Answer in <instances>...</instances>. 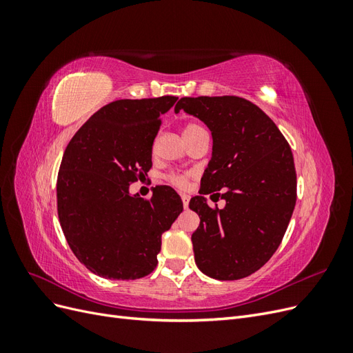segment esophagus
I'll use <instances>...</instances> for the list:
<instances>
[{"label": "esophagus", "mask_w": 353, "mask_h": 353, "mask_svg": "<svg viewBox=\"0 0 353 353\" xmlns=\"http://www.w3.org/2000/svg\"><path fill=\"white\" fill-rule=\"evenodd\" d=\"M181 199H183V205L187 209L188 208V203H190V196L188 194H181Z\"/></svg>", "instance_id": "esophagus-1"}]
</instances>
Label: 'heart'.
Segmentation results:
<instances>
[{"instance_id": "1", "label": "heart", "mask_w": 353, "mask_h": 353, "mask_svg": "<svg viewBox=\"0 0 353 353\" xmlns=\"http://www.w3.org/2000/svg\"><path fill=\"white\" fill-rule=\"evenodd\" d=\"M183 132H184V137H185V140L188 143V141L193 140V138H196L197 135L206 132V131L203 130V126H200L199 123L188 122V123L184 125ZM188 178H190V174L175 172V170H174V172H169V174L165 175V179L168 181V183L172 184L174 187H178V188H185L187 184H188Z\"/></svg>"}]
</instances>
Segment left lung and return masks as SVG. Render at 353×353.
<instances>
[{
    "label": "left lung",
    "mask_w": 353,
    "mask_h": 353,
    "mask_svg": "<svg viewBox=\"0 0 353 353\" xmlns=\"http://www.w3.org/2000/svg\"><path fill=\"white\" fill-rule=\"evenodd\" d=\"M179 110L197 116L213 137L201 196L190 200L200 216L191 236L196 263L215 280L244 279L271 259L293 215L292 148L268 114L236 95L183 97L175 105V113ZM205 194L223 198L226 208H210Z\"/></svg>",
    "instance_id": "obj_1"
}]
</instances>
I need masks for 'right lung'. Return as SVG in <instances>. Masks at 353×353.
I'll return each instance as SVG.
<instances>
[{"instance_id":"obj_1","label":"right lung","mask_w":353,"mask_h":353,"mask_svg":"<svg viewBox=\"0 0 353 353\" xmlns=\"http://www.w3.org/2000/svg\"><path fill=\"white\" fill-rule=\"evenodd\" d=\"M178 97L116 100L103 105L72 137L57 175V213L78 261L104 279L137 280L153 272L162 234L183 212L174 188L157 185L150 199L130 185L152 169L162 114Z\"/></svg>"}]
</instances>
